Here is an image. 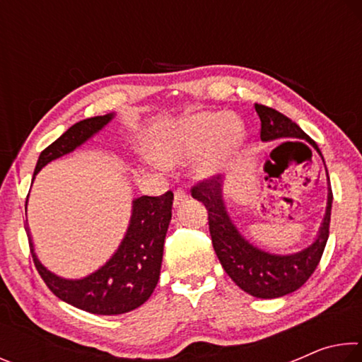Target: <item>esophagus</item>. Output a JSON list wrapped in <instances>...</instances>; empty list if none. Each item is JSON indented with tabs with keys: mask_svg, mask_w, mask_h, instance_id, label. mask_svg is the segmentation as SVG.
<instances>
[{
	"mask_svg": "<svg viewBox=\"0 0 362 362\" xmlns=\"http://www.w3.org/2000/svg\"><path fill=\"white\" fill-rule=\"evenodd\" d=\"M187 201H188V194L183 192V189H177L174 193V206L180 207L183 203H187Z\"/></svg>",
	"mask_w": 362,
	"mask_h": 362,
	"instance_id": "34e87169",
	"label": "esophagus"
}]
</instances>
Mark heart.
<instances>
[{
    "label": "heart",
    "mask_w": 362,
    "mask_h": 362,
    "mask_svg": "<svg viewBox=\"0 0 362 362\" xmlns=\"http://www.w3.org/2000/svg\"><path fill=\"white\" fill-rule=\"evenodd\" d=\"M246 127L236 115L201 112L175 122L150 140L156 166H174L203 155L193 166L199 180H211L223 173L231 158L241 150Z\"/></svg>",
    "instance_id": "heart-1"
}]
</instances>
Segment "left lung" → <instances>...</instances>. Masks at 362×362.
Masks as SVG:
<instances>
[{"label": "left lung", "instance_id": "obj_1", "mask_svg": "<svg viewBox=\"0 0 362 362\" xmlns=\"http://www.w3.org/2000/svg\"><path fill=\"white\" fill-rule=\"evenodd\" d=\"M255 112L262 121V142L279 139H300L308 142L321 155V150L300 126L292 122L276 110L255 103ZM324 161V158H322ZM326 168V164H324ZM327 177V206L317 235L313 243L298 252L273 254L254 246L236 228L223 199V180L212 179L193 187L192 196L201 201L209 212V231L212 246L226 274L244 292L257 298H278L302 287L313 274L321 260L329 238L330 209H332V189Z\"/></svg>", "mask_w": 362, "mask_h": 362}]
</instances>
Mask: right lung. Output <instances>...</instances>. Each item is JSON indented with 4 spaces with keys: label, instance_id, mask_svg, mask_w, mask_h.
I'll return each mask as SVG.
<instances>
[{
    "label": "right lung",
    "instance_id": "obj_1",
    "mask_svg": "<svg viewBox=\"0 0 362 362\" xmlns=\"http://www.w3.org/2000/svg\"><path fill=\"white\" fill-rule=\"evenodd\" d=\"M113 118L115 113H108L73 124L56 142L41 151L33 180L46 164L79 148ZM173 192L161 196L134 198L129 225L118 249L102 267L79 279L62 278L42 265L35 252L32 235L27 226L35 267L54 296L69 305L93 315L129 313L150 298L158 284L164 240L173 217Z\"/></svg>",
    "mask_w": 362,
    "mask_h": 362
}]
</instances>
